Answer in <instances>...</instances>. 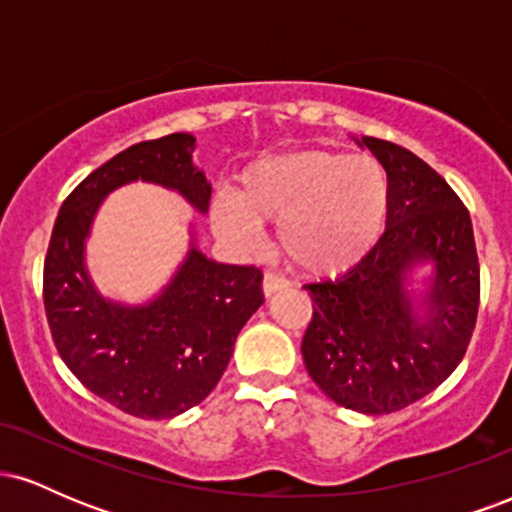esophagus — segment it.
I'll return each mask as SVG.
<instances>
[{"mask_svg":"<svg viewBox=\"0 0 512 512\" xmlns=\"http://www.w3.org/2000/svg\"><path fill=\"white\" fill-rule=\"evenodd\" d=\"M289 281L284 279V276H279V274H272V272H267L264 274V279H262V291H264V296H274V293H279V291H286L289 289Z\"/></svg>","mask_w":512,"mask_h":512,"instance_id":"34e87169","label":"esophagus"}]
</instances>
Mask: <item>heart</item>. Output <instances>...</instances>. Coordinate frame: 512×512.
<instances>
[{
    "label": "heart",
    "instance_id": "1",
    "mask_svg": "<svg viewBox=\"0 0 512 512\" xmlns=\"http://www.w3.org/2000/svg\"><path fill=\"white\" fill-rule=\"evenodd\" d=\"M390 216V178L373 156L293 149L248 163L233 195L211 202L209 221L238 250L260 245L276 223L279 250L313 276H337L366 260Z\"/></svg>",
    "mask_w": 512,
    "mask_h": 512
}]
</instances>
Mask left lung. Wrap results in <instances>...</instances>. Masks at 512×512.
<instances>
[{
  "instance_id": "1",
  "label": "left lung",
  "mask_w": 512,
  "mask_h": 512,
  "mask_svg": "<svg viewBox=\"0 0 512 512\" xmlns=\"http://www.w3.org/2000/svg\"><path fill=\"white\" fill-rule=\"evenodd\" d=\"M354 142L383 163L390 216L366 260L305 286L315 310L301 351L332 402L378 416L460 366L477 325L479 260L469 211L436 170L392 142Z\"/></svg>"
}]
</instances>
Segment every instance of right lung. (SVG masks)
Listing matches in <instances>:
<instances>
[{
  "label": "right lung",
  "mask_w": 512,
  "mask_h": 512,
  "mask_svg": "<svg viewBox=\"0 0 512 512\" xmlns=\"http://www.w3.org/2000/svg\"><path fill=\"white\" fill-rule=\"evenodd\" d=\"M195 142L175 132L129 146L93 170L64 199L45 257V313L62 361L93 395L139 419H173L207 399L238 332L264 303L260 269L204 255L195 219L185 257L144 301L103 296L88 272L93 223L120 187L149 182L207 214L211 182L192 161Z\"/></svg>",
  "instance_id": "right-lung-1"
}]
</instances>
